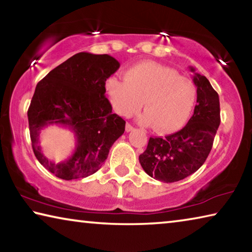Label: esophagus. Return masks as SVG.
<instances>
[{
	"label": "esophagus",
	"mask_w": 252,
	"mask_h": 252,
	"mask_svg": "<svg viewBox=\"0 0 252 252\" xmlns=\"http://www.w3.org/2000/svg\"><path fill=\"white\" fill-rule=\"evenodd\" d=\"M133 130H134L133 126H131L130 123H126V132H130V131H133Z\"/></svg>",
	"instance_id": "esophagus-1"
}]
</instances>
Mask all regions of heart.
<instances>
[{"label":"heart","mask_w":252,"mask_h":252,"mask_svg":"<svg viewBox=\"0 0 252 252\" xmlns=\"http://www.w3.org/2000/svg\"><path fill=\"white\" fill-rule=\"evenodd\" d=\"M105 90L114 111L129 118L142 108L140 120L160 133L176 132L186 125L197 99V89L177 70L143 61L126 71L125 80L106 81Z\"/></svg>","instance_id":"heart-1"}]
</instances>
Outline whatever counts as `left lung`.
Instances as JSON below:
<instances>
[{
	"label": "left lung",
	"instance_id": "left-lung-1",
	"mask_svg": "<svg viewBox=\"0 0 252 252\" xmlns=\"http://www.w3.org/2000/svg\"><path fill=\"white\" fill-rule=\"evenodd\" d=\"M193 72L197 105L187 126L164 138H150L139 161L149 176L161 182L182 180L207 160L220 125L219 95L204 75Z\"/></svg>",
	"mask_w": 252,
	"mask_h": 252
}]
</instances>
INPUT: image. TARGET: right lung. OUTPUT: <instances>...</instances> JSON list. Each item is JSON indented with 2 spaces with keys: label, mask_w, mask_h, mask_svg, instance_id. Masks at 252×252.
Listing matches in <instances>:
<instances>
[{
  "label": "right lung",
  "mask_w": 252,
  "mask_h": 252,
  "mask_svg": "<svg viewBox=\"0 0 252 252\" xmlns=\"http://www.w3.org/2000/svg\"><path fill=\"white\" fill-rule=\"evenodd\" d=\"M120 67L108 54L80 52L50 71L39 83L28 110L33 152L45 169L63 180L91 176L125 132L126 121L112 112L104 95L105 81ZM60 125L76 138L72 156L57 164L41 152L39 133Z\"/></svg>",
  "instance_id": "right-lung-1"
}]
</instances>
